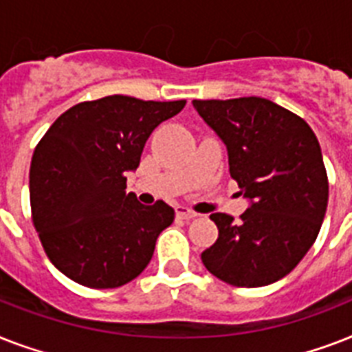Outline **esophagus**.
I'll use <instances>...</instances> for the list:
<instances>
[{
    "instance_id": "esophagus-1",
    "label": "esophagus",
    "mask_w": 352,
    "mask_h": 352,
    "mask_svg": "<svg viewBox=\"0 0 352 352\" xmlns=\"http://www.w3.org/2000/svg\"><path fill=\"white\" fill-rule=\"evenodd\" d=\"M177 212V217L179 219H193V217H197V214L193 212V210H190L188 206H182V204H179L175 208Z\"/></svg>"
}]
</instances>
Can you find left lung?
<instances>
[{
	"label": "left lung",
	"mask_w": 352,
	"mask_h": 352,
	"mask_svg": "<svg viewBox=\"0 0 352 352\" xmlns=\"http://www.w3.org/2000/svg\"><path fill=\"white\" fill-rule=\"evenodd\" d=\"M228 149L230 175L250 206L235 223L212 214L219 230L201 254L215 278L234 287H265L303 259L322 228L329 181L322 148L305 120L259 96L193 100Z\"/></svg>",
	"instance_id": "8db88e82"
}]
</instances>
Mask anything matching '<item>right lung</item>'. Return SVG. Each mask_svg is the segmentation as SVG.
I'll return each mask as SVG.
<instances>
[{"label": "right lung", "mask_w": 352, "mask_h": 352, "mask_svg": "<svg viewBox=\"0 0 352 352\" xmlns=\"http://www.w3.org/2000/svg\"><path fill=\"white\" fill-rule=\"evenodd\" d=\"M186 100L113 95L60 115L32 155V223L51 263L89 289H117L148 267L157 237L173 223L164 201L144 206L126 193V173L144 144Z\"/></svg>", "instance_id": "right-lung-1"}]
</instances>
